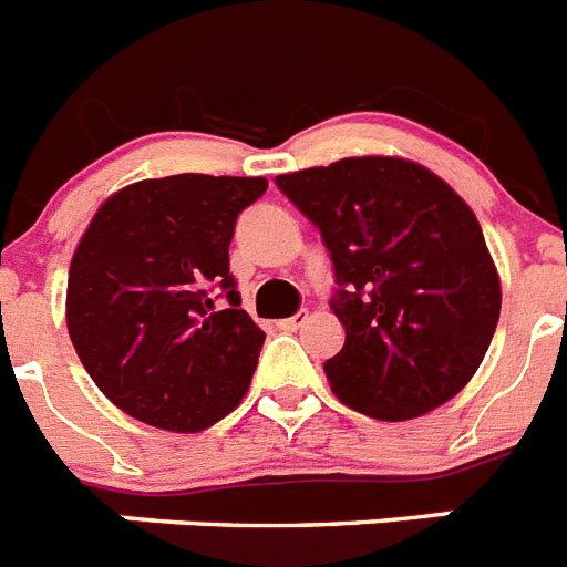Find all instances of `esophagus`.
<instances>
[{
    "label": "esophagus",
    "instance_id": "esophagus-1",
    "mask_svg": "<svg viewBox=\"0 0 567 567\" xmlns=\"http://www.w3.org/2000/svg\"><path fill=\"white\" fill-rule=\"evenodd\" d=\"M307 312H295L292 318H284V321H278V330L284 332H295V330H301L303 323H307Z\"/></svg>",
    "mask_w": 567,
    "mask_h": 567
}]
</instances>
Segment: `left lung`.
<instances>
[{
    "label": "left lung",
    "mask_w": 567,
    "mask_h": 567,
    "mask_svg": "<svg viewBox=\"0 0 567 567\" xmlns=\"http://www.w3.org/2000/svg\"><path fill=\"white\" fill-rule=\"evenodd\" d=\"M330 251L343 347L323 372L347 408L404 422L478 370L499 323V275L471 206L427 168L347 157L275 177Z\"/></svg>",
    "instance_id": "obj_1"
}]
</instances>
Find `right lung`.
I'll use <instances>...</instances> for the list:
<instances>
[{
	"label": "right lung",
	"instance_id": "obj_1",
	"mask_svg": "<svg viewBox=\"0 0 567 567\" xmlns=\"http://www.w3.org/2000/svg\"><path fill=\"white\" fill-rule=\"evenodd\" d=\"M266 186L212 174L140 181L82 235L68 332L94 384L140 422L197 433L249 390L266 336L240 309L229 244Z\"/></svg>",
	"mask_w": 567,
	"mask_h": 567
}]
</instances>
